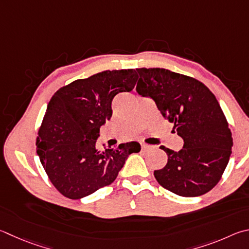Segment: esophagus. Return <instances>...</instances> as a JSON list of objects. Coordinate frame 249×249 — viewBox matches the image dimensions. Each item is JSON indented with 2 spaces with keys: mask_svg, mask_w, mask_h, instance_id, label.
Returning a JSON list of instances; mask_svg holds the SVG:
<instances>
[{
  "mask_svg": "<svg viewBox=\"0 0 249 249\" xmlns=\"http://www.w3.org/2000/svg\"><path fill=\"white\" fill-rule=\"evenodd\" d=\"M140 144H142V149H148V148H151L152 147V146H150V144H147V143H144V142H142Z\"/></svg>",
  "mask_w": 249,
  "mask_h": 249,
  "instance_id": "34e87169",
  "label": "esophagus"
}]
</instances>
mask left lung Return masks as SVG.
Instances as JSON below:
<instances>
[{"mask_svg":"<svg viewBox=\"0 0 249 249\" xmlns=\"http://www.w3.org/2000/svg\"><path fill=\"white\" fill-rule=\"evenodd\" d=\"M137 71L136 91L156 102L184 140L178 152L161 146L168 163L153 173L158 183L183 197L211 191L227 168L233 146L232 133L214 94L199 80L169 70L143 67Z\"/></svg>","mask_w":249,"mask_h":249,"instance_id":"1","label":"left lung"}]
</instances>
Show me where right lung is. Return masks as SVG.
<instances>
[{"label": "right lung", "instance_id": "right-lung-1", "mask_svg": "<svg viewBox=\"0 0 249 249\" xmlns=\"http://www.w3.org/2000/svg\"><path fill=\"white\" fill-rule=\"evenodd\" d=\"M137 79L135 70L105 71L53 94L36 146L50 180L63 196L80 199L107 186L130 153L140 151L137 142L105 150L96 146L100 127L112 116L113 98L132 91Z\"/></svg>", "mask_w": 249, "mask_h": 249}]
</instances>
